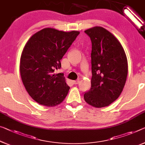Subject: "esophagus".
I'll use <instances>...</instances> for the list:
<instances>
[{"mask_svg": "<svg viewBox=\"0 0 145 145\" xmlns=\"http://www.w3.org/2000/svg\"><path fill=\"white\" fill-rule=\"evenodd\" d=\"M73 84H78L80 83V80H74V81H72Z\"/></svg>", "mask_w": 145, "mask_h": 145, "instance_id": "esophagus-1", "label": "esophagus"}]
</instances>
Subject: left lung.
<instances>
[{
  "label": "left lung",
  "mask_w": 145,
  "mask_h": 145,
  "mask_svg": "<svg viewBox=\"0 0 145 145\" xmlns=\"http://www.w3.org/2000/svg\"><path fill=\"white\" fill-rule=\"evenodd\" d=\"M92 43L91 86L84 95L95 108L110 106L119 98L128 75V60L116 37L101 26L85 30Z\"/></svg>",
  "instance_id": "obj_1"
}]
</instances>
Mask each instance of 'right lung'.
Returning a JSON list of instances; mask_svg holds the SVG:
<instances>
[{"label":"right lung","mask_w":145,"mask_h":145,"mask_svg":"<svg viewBox=\"0 0 145 145\" xmlns=\"http://www.w3.org/2000/svg\"><path fill=\"white\" fill-rule=\"evenodd\" d=\"M80 34L46 28L32 35L22 52L20 74L29 95L46 107L61 104L70 87L63 74H54L61 68L60 60Z\"/></svg>","instance_id":"obj_1"}]
</instances>
